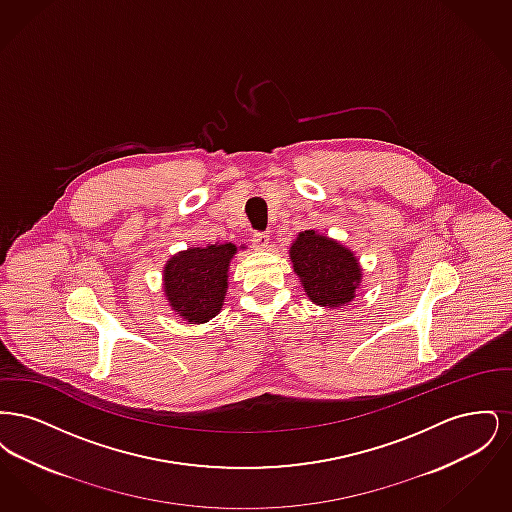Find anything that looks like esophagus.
Here are the masks:
<instances>
[{"label":"esophagus","mask_w":512,"mask_h":512,"mask_svg":"<svg viewBox=\"0 0 512 512\" xmlns=\"http://www.w3.org/2000/svg\"><path fill=\"white\" fill-rule=\"evenodd\" d=\"M268 234H265V232H255L253 234V238H251V244H253V247L255 249H259V251H263V249H267L268 247Z\"/></svg>","instance_id":"obj_1"}]
</instances>
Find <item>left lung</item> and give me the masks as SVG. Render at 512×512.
I'll use <instances>...</instances> for the list:
<instances>
[{
	"mask_svg": "<svg viewBox=\"0 0 512 512\" xmlns=\"http://www.w3.org/2000/svg\"><path fill=\"white\" fill-rule=\"evenodd\" d=\"M290 259L305 293L320 307L347 305L361 286V265L353 251L315 230L297 236Z\"/></svg>",
	"mask_w": 512,
	"mask_h": 512,
	"instance_id": "8db88e82",
	"label": "left lung"
}]
</instances>
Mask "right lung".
<instances>
[{"label":"right lung","instance_id":"1","mask_svg":"<svg viewBox=\"0 0 512 512\" xmlns=\"http://www.w3.org/2000/svg\"><path fill=\"white\" fill-rule=\"evenodd\" d=\"M236 251L234 244L190 247L167 261L163 290L178 317L190 324H203L219 315Z\"/></svg>","mask_w":512,"mask_h":512}]
</instances>
